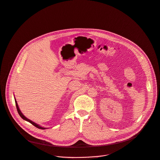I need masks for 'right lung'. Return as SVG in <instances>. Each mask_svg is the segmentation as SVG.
Listing matches in <instances>:
<instances>
[{"mask_svg": "<svg viewBox=\"0 0 160 160\" xmlns=\"http://www.w3.org/2000/svg\"><path fill=\"white\" fill-rule=\"evenodd\" d=\"M15 103H16V108H17L18 112L19 115H20V117H21L22 119H24V120H26L27 122H29L31 123L32 125H33L34 126H35L36 127H37V128H38V129H47V128H45V127H43L40 126V125H38V124L35 123L34 122L31 121V120H30L29 119H28V118H26V117L22 113V112H21V110H19V107H18V103H17V101L16 100V99H15Z\"/></svg>", "mask_w": 160, "mask_h": 160, "instance_id": "right-lung-1", "label": "right lung"}]
</instances>
